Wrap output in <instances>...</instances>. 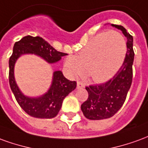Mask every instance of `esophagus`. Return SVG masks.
Listing matches in <instances>:
<instances>
[{"mask_svg":"<svg viewBox=\"0 0 148 148\" xmlns=\"http://www.w3.org/2000/svg\"><path fill=\"white\" fill-rule=\"evenodd\" d=\"M77 88H84V87H85V84H84L82 82L78 81L77 82Z\"/></svg>","mask_w":148,"mask_h":148,"instance_id":"esophagus-1","label":"esophagus"}]
</instances>
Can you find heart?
Listing matches in <instances>:
<instances>
[{"label":"heart","instance_id":"1","mask_svg":"<svg viewBox=\"0 0 148 148\" xmlns=\"http://www.w3.org/2000/svg\"><path fill=\"white\" fill-rule=\"evenodd\" d=\"M126 51V42L121 33L101 32L90 39L77 56H69L65 66L72 76H80L87 71L94 82H103L120 69Z\"/></svg>","mask_w":148,"mask_h":148}]
</instances>
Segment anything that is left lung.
<instances>
[{
	"instance_id": "1",
	"label": "left lung",
	"mask_w": 148,
	"mask_h": 148,
	"mask_svg": "<svg viewBox=\"0 0 148 148\" xmlns=\"http://www.w3.org/2000/svg\"><path fill=\"white\" fill-rule=\"evenodd\" d=\"M112 26L122 31L127 38V52L121 67L112 78L106 83L86 87L89 96L81 106V109L90 120H103L114 116L124 105L132 82L133 38L123 26Z\"/></svg>"
}]
</instances>
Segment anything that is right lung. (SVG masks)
<instances>
[{
  "instance_id": "1",
  "label": "right lung",
  "mask_w": 148,
  "mask_h": 148,
  "mask_svg": "<svg viewBox=\"0 0 148 148\" xmlns=\"http://www.w3.org/2000/svg\"><path fill=\"white\" fill-rule=\"evenodd\" d=\"M24 54L39 55L50 63L59 61L62 56L67 54L58 51L42 37L27 36L15 42L13 51L9 58V85L20 106L33 117L40 119L55 117L61 109L64 98L76 88L77 83L75 81L66 79L61 71H57L53 74L51 86L47 93L36 98L24 96L19 90L14 78L15 62Z\"/></svg>"
}]
</instances>
